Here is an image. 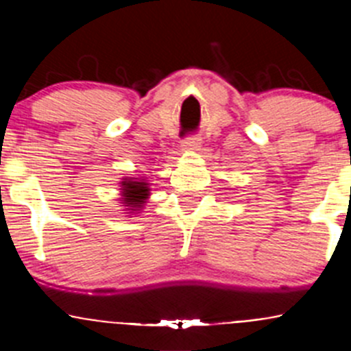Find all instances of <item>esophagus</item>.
I'll list each match as a JSON object with an SVG mask.
<instances>
[{
	"label": "esophagus",
	"instance_id": "1",
	"mask_svg": "<svg viewBox=\"0 0 351 351\" xmlns=\"http://www.w3.org/2000/svg\"><path fill=\"white\" fill-rule=\"evenodd\" d=\"M200 147H202L200 139H198V137H195V136L186 137V139L182 143V149L183 151H200Z\"/></svg>",
	"mask_w": 351,
	"mask_h": 351
}]
</instances>
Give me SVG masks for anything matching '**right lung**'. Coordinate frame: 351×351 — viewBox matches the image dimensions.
I'll return each mask as SVG.
<instances>
[{
	"mask_svg": "<svg viewBox=\"0 0 351 351\" xmlns=\"http://www.w3.org/2000/svg\"><path fill=\"white\" fill-rule=\"evenodd\" d=\"M123 182H120L122 186V202L123 207H127V214H136L139 208H143V205L146 204V200L149 198V183L144 178H122Z\"/></svg>",
	"mask_w": 351,
	"mask_h": 351,
	"instance_id": "add662e5",
	"label": "right lung"
}]
</instances>
